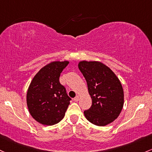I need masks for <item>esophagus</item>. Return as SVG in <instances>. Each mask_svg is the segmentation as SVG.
<instances>
[{
  "mask_svg": "<svg viewBox=\"0 0 152 152\" xmlns=\"http://www.w3.org/2000/svg\"><path fill=\"white\" fill-rule=\"evenodd\" d=\"M79 96H76V97L73 99V100H74L75 102H78V101H79Z\"/></svg>",
  "mask_w": 152,
  "mask_h": 152,
  "instance_id": "1",
  "label": "esophagus"
}]
</instances>
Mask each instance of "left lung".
Masks as SVG:
<instances>
[{
    "label": "left lung",
    "instance_id": "1",
    "mask_svg": "<svg viewBox=\"0 0 152 152\" xmlns=\"http://www.w3.org/2000/svg\"><path fill=\"white\" fill-rule=\"evenodd\" d=\"M79 68L87 83L92 104L84 112L90 123L104 126L115 121L123 109L122 84L109 67L98 61H81Z\"/></svg>",
    "mask_w": 152,
    "mask_h": 152
}]
</instances>
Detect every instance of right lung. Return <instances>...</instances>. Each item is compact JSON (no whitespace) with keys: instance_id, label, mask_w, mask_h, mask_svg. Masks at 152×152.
Returning <instances> with one entry per match:
<instances>
[{"instance_id":"right-lung-1","label":"right lung","mask_w":152,"mask_h":152,"mask_svg":"<svg viewBox=\"0 0 152 152\" xmlns=\"http://www.w3.org/2000/svg\"><path fill=\"white\" fill-rule=\"evenodd\" d=\"M68 61H54L42 68L31 81L26 103L29 112L38 123L53 126L64 118L71 98L60 83L61 73Z\"/></svg>"}]
</instances>
